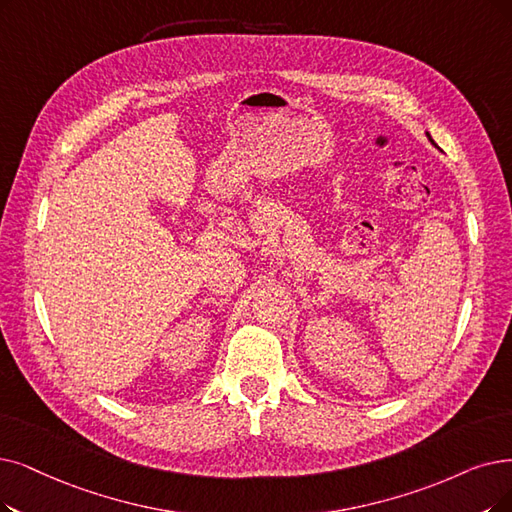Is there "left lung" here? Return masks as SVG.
<instances>
[{
	"mask_svg": "<svg viewBox=\"0 0 512 512\" xmlns=\"http://www.w3.org/2000/svg\"><path fill=\"white\" fill-rule=\"evenodd\" d=\"M426 136H428V140H431V142H433V138H431V134H428V132H426ZM433 145H435V142H433Z\"/></svg>",
	"mask_w": 512,
	"mask_h": 512,
	"instance_id": "left-lung-1",
	"label": "left lung"
}]
</instances>
